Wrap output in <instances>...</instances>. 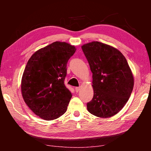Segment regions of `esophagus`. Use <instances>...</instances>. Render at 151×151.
<instances>
[{"label": "esophagus", "instance_id": "obj_1", "mask_svg": "<svg viewBox=\"0 0 151 151\" xmlns=\"http://www.w3.org/2000/svg\"><path fill=\"white\" fill-rule=\"evenodd\" d=\"M79 91H80V87H75V91L76 93H78Z\"/></svg>", "mask_w": 151, "mask_h": 151}]
</instances>
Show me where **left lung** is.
Here are the masks:
<instances>
[{"instance_id":"8db88e82","label":"left lung","mask_w":151,"mask_h":151,"mask_svg":"<svg viewBox=\"0 0 151 151\" xmlns=\"http://www.w3.org/2000/svg\"><path fill=\"white\" fill-rule=\"evenodd\" d=\"M93 73L94 95L88 111L101 118L115 115L132 93L134 78L124 55L116 48L93 41L82 46Z\"/></svg>"}]
</instances>
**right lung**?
I'll list each match as a JSON object with an SVG mask.
<instances>
[{"mask_svg": "<svg viewBox=\"0 0 151 151\" xmlns=\"http://www.w3.org/2000/svg\"><path fill=\"white\" fill-rule=\"evenodd\" d=\"M76 48L55 42L36 51L29 58L21 81L25 103L35 114L52 121L65 113L72 94L65 85L68 60Z\"/></svg>", "mask_w": 151, "mask_h": 151, "instance_id": "right-lung-1", "label": "right lung"}]
</instances>
